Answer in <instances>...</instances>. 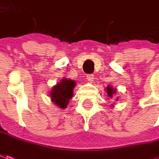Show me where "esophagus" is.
<instances>
[{"label":"esophagus","mask_w":159,"mask_h":159,"mask_svg":"<svg viewBox=\"0 0 159 159\" xmlns=\"http://www.w3.org/2000/svg\"><path fill=\"white\" fill-rule=\"evenodd\" d=\"M93 80H94V76H93V74H89V75L87 76V81H88L89 83H93Z\"/></svg>","instance_id":"1"}]
</instances>
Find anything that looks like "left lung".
I'll return each instance as SVG.
<instances>
[{"instance_id":"8db88e82","label":"left lung","mask_w":159,"mask_h":159,"mask_svg":"<svg viewBox=\"0 0 159 159\" xmlns=\"http://www.w3.org/2000/svg\"><path fill=\"white\" fill-rule=\"evenodd\" d=\"M107 93H108V96H109V97H113V94H116V89H114L113 88H111V87H109V86H108L107 87Z\"/></svg>"}]
</instances>
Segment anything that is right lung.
<instances>
[{"label": "right lung", "instance_id": "add662e5", "mask_svg": "<svg viewBox=\"0 0 159 159\" xmlns=\"http://www.w3.org/2000/svg\"><path fill=\"white\" fill-rule=\"evenodd\" d=\"M76 86V82L73 80L63 78L59 83L53 87L50 91L51 100L56 103V106L61 109H65L67 106L69 100L73 95V89Z\"/></svg>", "mask_w": 159, "mask_h": 159}]
</instances>
